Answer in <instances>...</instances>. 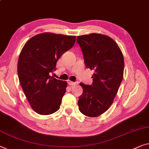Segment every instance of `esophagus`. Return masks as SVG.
<instances>
[{
  "label": "esophagus",
  "instance_id": "obj_1",
  "mask_svg": "<svg viewBox=\"0 0 149 149\" xmlns=\"http://www.w3.org/2000/svg\"><path fill=\"white\" fill-rule=\"evenodd\" d=\"M68 85L73 86V85H76V84H78V82H72V81H68Z\"/></svg>",
  "mask_w": 149,
  "mask_h": 149
}]
</instances>
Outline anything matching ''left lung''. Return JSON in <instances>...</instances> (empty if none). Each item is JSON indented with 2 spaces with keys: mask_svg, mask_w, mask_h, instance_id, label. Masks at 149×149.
I'll list each match as a JSON object with an SVG mask.
<instances>
[{
  "mask_svg": "<svg viewBox=\"0 0 149 149\" xmlns=\"http://www.w3.org/2000/svg\"><path fill=\"white\" fill-rule=\"evenodd\" d=\"M86 67L95 70L91 85L80 83L83 92L78 101L80 111L97 117L109 109L117 94L124 73L123 52L110 36L98 33L78 36Z\"/></svg>",
  "mask_w": 149,
  "mask_h": 149,
  "instance_id": "left-lung-1",
  "label": "left lung"
}]
</instances>
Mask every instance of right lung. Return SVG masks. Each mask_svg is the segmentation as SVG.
Returning <instances> with one entry per match:
<instances>
[{
  "instance_id": "right-lung-1",
  "label": "right lung",
  "mask_w": 149,
  "mask_h": 149,
  "mask_svg": "<svg viewBox=\"0 0 149 149\" xmlns=\"http://www.w3.org/2000/svg\"><path fill=\"white\" fill-rule=\"evenodd\" d=\"M76 36L52 33L38 34L25 43L17 65L20 83L31 108L48 115L58 111L67 82L50 76L59 58L71 49Z\"/></svg>"
}]
</instances>
